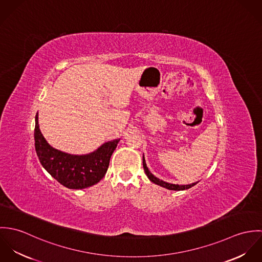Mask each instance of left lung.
I'll return each mask as SVG.
<instances>
[{
    "label": "left lung",
    "mask_w": 262,
    "mask_h": 262,
    "mask_svg": "<svg viewBox=\"0 0 262 262\" xmlns=\"http://www.w3.org/2000/svg\"><path fill=\"white\" fill-rule=\"evenodd\" d=\"M143 168H144V171L146 173V176L148 177L150 181L160 187H165L167 189H171V190H184V189H187L189 187H193L196 183L194 184H190V185H187V186H180V185H172V184H168V183H165L163 181H160L159 179H157L156 177H154L151 172L149 171V169L147 168L146 166V163H145V159H144V156H143Z\"/></svg>",
    "instance_id": "1"
}]
</instances>
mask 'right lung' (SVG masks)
Wrapping results in <instances>:
<instances>
[{
  "label": "right lung",
  "instance_id": "right-lung-1",
  "mask_svg": "<svg viewBox=\"0 0 262 262\" xmlns=\"http://www.w3.org/2000/svg\"><path fill=\"white\" fill-rule=\"evenodd\" d=\"M35 150L42 166L59 184L72 189H81L99 183L106 174L110 158L119 139L105 143L88 155H72L51 147L44 139L35 117Z\"/></svg>",
  "mask_w": 262,
  "mask_h": 262
}]
</instances>
